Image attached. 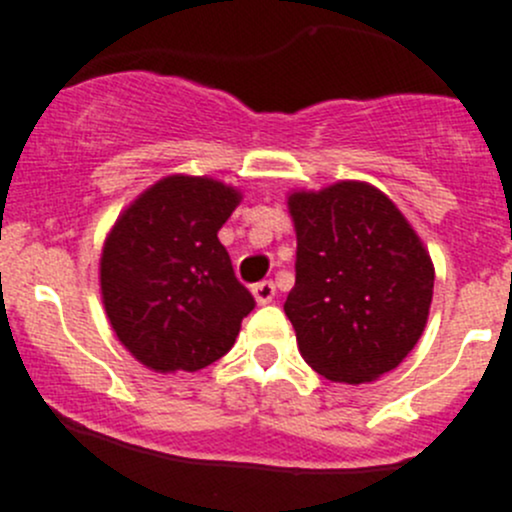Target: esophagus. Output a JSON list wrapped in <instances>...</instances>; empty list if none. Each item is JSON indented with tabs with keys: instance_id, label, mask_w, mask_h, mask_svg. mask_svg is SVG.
<instances>
[{
	"instance_id": "obj_1",
	"label": "esophagus",
	"mask_w": 512,
	"mask_h": 512,
	"mask_svg": "<svg viewBox=\"0 0 512 512\" xmlns=\"http://www.w3.org/2000/svg\"><path fill=\"white\" fill-rule=\"evenodd\" d=\"M275 282L272 280H262V282H257L255 287H252V294H255V299H257V304H270L272 299H275Z\"/></svg>"
}]
</instances>
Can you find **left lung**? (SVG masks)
<instances>
[{
  "label": "left lung",
  "mask_w": 512,
  "mask_h": 512,
  "mask_svg": "<svg viewBox=\"0 0 512 512\" xmlns=\"http://www.w3.org/2000/svg\"><path fill=\"white\" fill-rule=\"evenodd\" d=\"M297 230L285 314L317 374L364 384L416 347L433 297V265L381 190L344 183L289 195Z\"/></svg>",
  "instance_id": "1"
}]
</instances>
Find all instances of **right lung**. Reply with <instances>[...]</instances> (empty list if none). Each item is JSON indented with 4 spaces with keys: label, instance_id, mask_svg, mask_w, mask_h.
Returning <instances> with one entry per match:
<instances>
[{
    "label": "right lung",
    "instance_id": "right-lung-1",
    "mask_svg": "<svg viewBox=\"0 0 512 512\" xmlns=\"http://www.w3.org/2000/svg\"><path fill=\"white\" fill-rule=\"evenodd\" d=\"M240 193L170 175L118 218L103 245L101 294L123 347L156 371H198L225 356L255 309L218 230Z\"/></svg>",
    "mask_w": 512,
    "mask_h": 512
}]
</instances>
